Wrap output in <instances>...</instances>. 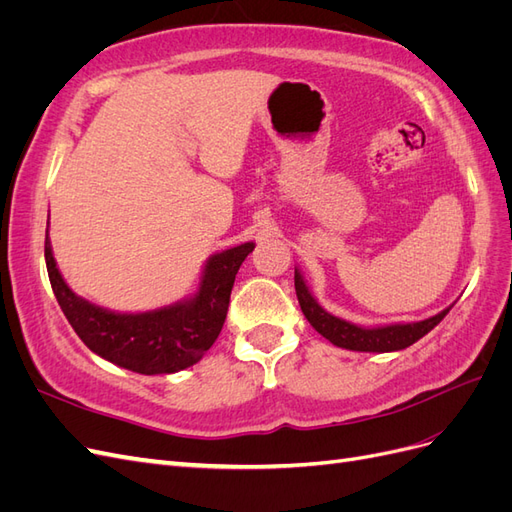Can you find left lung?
Instances as JSON below:
<instances>
[{
  "instance_id": "left-lung-1",
  "label": "left lung",
  "mask_w": 512,
  "mask_h": 512,
  "mask_svg": "<svg viewBox=\"0 0 512 512\" xmlns=\"http://www.w3.org/2000/svg\"><path fill=\"white\" fill-rule=\"evenodd\" d=\"M294 290L303 309L307 322L337 348L356 350V352H395L404 350L427 335L440 320L451 312V307L442 309L440 314L418 322H395V324H380V327H361V324L348 322L337 318L324 309L312 292H309L303 275L299 269H294Z\"/></svg>"
}]
</instances>
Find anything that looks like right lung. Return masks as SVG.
Masks as SVG:
<instances>
[{"label":"right lung","instance_id":"1","mask_svg":"<svg viewBox=\"0 0 512 512\" xmlns=\"http://www.w3.org/2000/svg\"><path fill=\"white\" fill-rule=\"evenodd\" d=\"M254 250L247 241L209 256L194 294L149 312H113L79 297L59 273L46 228V271L61 312L83 344L102 359L143 376L192 367L218 339L241 262Z\"/></svg>","mask_w":512,"mask_h":512}]
</instances>
